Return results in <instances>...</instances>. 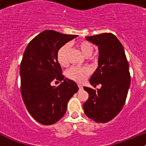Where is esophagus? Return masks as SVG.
Wrapping results in <instances>:
<instances>
[{"label": "esophagus", "mask_w": 146, "mask_h": 146, "mask_svg": "<svg viewBox=\"0 0 146 146\" xmlns=\"http://www.w3.org/2000/svg\"><path fill=\"white\" fill-rule=\"evenodd\" d=\"M78 87L80 89H82V85H81V84H78Z\"/></svg>", "instance_id": "esophagus-1"}]
</instances>
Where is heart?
<instances>
[{
	"label": "heart",
	"instance_id": "heart-1",
	"mask_svg": "<svg viewBox=\"0 0 146 146\" xmlns=\"http://www.w3.org/2000/svg\"><path fill=\"white\" fill-rule=\"evenodd\" d=\"M78 47L81 51L82 54L85 57H90L94 51L93 46L90 42L86 41H82L78 43ZM69 50V46L65 44L58 49L57 52V60L59 64L63 67H66L68 65L67 58L68 51ZM90 70L88 68L73 67L68 71L67 76L69 78L77 82H82L87 76L89 75Z\"/></svg>",
	"mask_w": 146,
	"mask_h": 146
}]
</instances>
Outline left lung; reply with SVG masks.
<instances>
[{
    "label": "left lung",
    "instance_id": "1",
    "mask_svg": "<svg viewBox=\"0 0 146 146\" xmlns=\"http://www.w3.org/2000/svg\"><path fill=\"white\" fill-rule=\"evenodd\" d=\"M98 47V66L90 79L91 85L101 84L98 91L83 87L89 98L83 104L85 115L97 123H106L116 117L124 105L131 84L129 65L124 48L111 33L86 36Z\"/></svg>",
    "mask_w": 146,
    "mask_h": 146
}]
</instances>
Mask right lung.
Returning a JSON list of instances; mask_svg holds the SVG:
<instances>
[{"instance_id":"obj_1","label":"right lung","mask_w":146,"mask_h":146,"mask_svg":"<svg viewBox=\"0 0 146 146\" xmlns=\"http://www.w3.org/2000/svg\"><path fill=\"white\" fill-rule=\"evenodd\" d=\"M77 36L45 30L28 44L23 54L20 68L22 97L29 114L42 124H54L62 118L68 102L78 90L76 82L65 78L57 60L58 49ZM54 80L63 82L52 86Z\"/></svg>"}]
</instances>
